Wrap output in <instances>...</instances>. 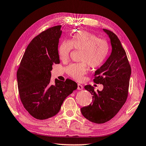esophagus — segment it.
<instances>
[{"instance_id":"obj_1","label":"esophagus","mask_w":146,"mask_h":146,"mask_svg":"<svg viewBox=\"0 0 146 146\" xmlns=\"http://www.w3.org/2000/svg\"><path fill=\"white\" fill-rule=\"evenodd\" d=\"M83 86L82 85H81V84H78V85H77V90H82V89H83Z\"/></svg>"}]
</instances>
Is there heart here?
I'll return each instance as SVG.
<instances>
[{
    "label": "heart",
    "instance_id": "heart-1",
    "mask_svg": "<svg viewBox=\"0 0 146 146\" xmlns=\"http://www.w3.org/2000/svg\"><path fill=\"white\" fill-rule=\"evenodd\" d=\"M73 48L82 50L80 60L84 62L70 64L66 68V72L78 81L82 80L84 75L88 72V64L91 68L99 67L106 60L110 51L107 41L85 31H78L70 40H64L60 44L58 53L60 60H67Z\"/></svg>",
    "mask_w": 146,
    "mask_h": 146
}]
</instances>
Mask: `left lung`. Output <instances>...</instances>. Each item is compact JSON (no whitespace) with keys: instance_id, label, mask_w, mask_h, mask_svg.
Here are the masks:
<instances>
[{"instance_id":"8db88e82","label":"left lung","mask_w":146,"mask_h":146,"mask_svg":"<svg viewBox=\"0 0 146 146\" xmlns=\"http://www.w3.org/2000/svg\"><path fill=\"white\" fill-rule=\"evenodd\" d=\"M111 39L112 52L106 62L95 71L93 82L103 84L102 91H95L91 85L84 88L93 95L90 105L81 108L86 119L96 123L110 120L117 114L127 100L131 69L126 53L117 36L104 29Z\"/></svg>"}]
</instances>
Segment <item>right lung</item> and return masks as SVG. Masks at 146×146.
<instances>
[{
    "label": "right lung",
    "instance_id": "add662e5",
    "mask_svg": "<svg viewBox=\"0 0 146 146\" xmlns=\"http://www.w3.org/2000/svg\"><path fill=\"white\" fill-rule=\"evenodd\" d=\"M61 27L47 29L30 42L17 72L21 102L38 120L57 114L65 98L77 88V84L69 78L64 82L55 79V84H50L52 66L60 63L58 46Z\"/></svg>",
    "mask_w": 146,
    "mask_h": 146
}]
</instances>
